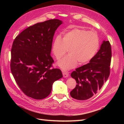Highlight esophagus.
I'll return each mask as SVG.
<instances>
[{
	"mask_svg": "<svg viewBox=\"0 0 124 124\" xmlns=\"http://www.w3.org/2000/svg\"><path fill=\"white\" fill-rule=\"evenodd\" d=\"M62 74H63V77L64 78L68 77L69 76L68 72L66 71H62Z\"/></svg>",
	"mask_w": 124,
	"mask_h": 124,
	"instance_id": "1",
	"label": "esophagus"
}]
</instances>
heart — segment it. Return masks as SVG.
I'll list each match as a JSON object with an SVG mask.
<instances>
[{"label": "heart", "instance_id": "obj_1", "mask_svg": "<svg viewBox=\"0 0 124 124\" xmlns=\"http://www.w3.org/2000/svg\"><path fill=\"white\" fill-rule=\"evenodd\" d=\"M99 47L97 33L80 28H74L57 36L53 44V53L59 60L68 51L69 54L59 61V66L64 70L73 68L77 65L84 64L93 58Z\"/></svg>", "mask_w": 124, "mask_h": 124}]
</instances>
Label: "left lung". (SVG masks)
Returning <instances> with one entry per match:
<instances>
[{
    "label": "left lung",
    "mask_w": 124,
    "mask_h": 124,
    "mask_svg": "<svg viewBox=\"0 0 124 124\" xmlns=\"http://www.w3.org/2000/svg\"><path fill=\"white\" fill-rule=\"evenodd\" d=\"M111 57V44L108 41H104L89 63L71 73L77 84L70 92V96L74 99L85 100L96 94L110 76Z\"/></svg>",
    "instance_id": "obj_1"
}]
</instances>
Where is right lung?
<instances>
[{
    "instance_id": "obj_1",
    "label": "right lung",
    "mask_w": 124,
    "mask_h": 124,
    "mask_svg": "<svg viewBox=\"0 0 124 124\" xmlns=\"http://www.w3.org/2000/svg\"><path fill=\"white\" fill-rule=\"evenodd\" d=\"M62 24L52 19L31 26L16 37L11 48L10 69L26 95L42 99L50 94L54 82L62 77L61 70L51 68V56L56 30Z\"/></svg>"
}]
</instances>
